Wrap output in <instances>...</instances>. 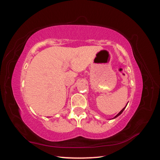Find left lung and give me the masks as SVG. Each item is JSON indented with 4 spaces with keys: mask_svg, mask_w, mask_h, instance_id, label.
<instances>
[{
    "mask_svg": "<svg viewBox=\"0 0 160 160\" xmlns=\"http://www.w3.org/2000/svg\"><path fill=\"white\" fill-rule=\"evenodd\" d=\"M128 103H127V105H128ZM127 105H125V108H123L122 109V110H121V111H119V113H118V115H116L115 116V117H114V118H113V119H115V118H117V117H118V116H119V115H120L121 114H122V112H123V111H124V109H125V108H126V106H127Z\"/></svg>",
    "mask_w": 160,
    "mask_h": 160,
    "instance_id": "8db88e82",
    "label": "left lung"
}]
</instances>
